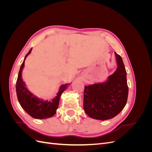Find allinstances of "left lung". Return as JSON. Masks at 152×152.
Instances as JSON below:
<instances>
[{"label":"left lung","instance_id":"8db88e82","mask_svg":"<svg viewBox=\"0 0 152 152\" xmlns=\"http://www.w3.org/2000/svg\"><path fill=\"white\" fill-rule=\"evenodd\" d=\"M115 54L118 66L108 80L84 87V109L91 118L108 120L117 115L126 104L129 91L127 73L121 56Z\"/></svg>","mask_w":152,"mask_h":152}]
</instances>
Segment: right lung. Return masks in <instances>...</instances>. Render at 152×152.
<instances>
[{
    "instance_id": "add662e5",
    "label": "right lung",
    "mask_w": 152,
    "mask_h": 152,
    "mask_svg": "<svg viewBox=\"0 0 152 152\" xmlns=\"http://www.w3.org/2000/svg\"><path fill=\"white\" fill-rule=\"evenodd\" d=\"M32 48L29 50L25 56L24 61L21 64L18 73V79L16 81V89L18 102L21 107L25 111L34 118L44 119L53 117L56 113V110L58 108L59 101L61 94L66 89L68 84L62 85L60 86L57 96L51 101H44L35 96L30 91L26 88L24 82L21 78L23 69L25 66V60L27 56L30 54Z\"/></svg>"
}]
</instances>
